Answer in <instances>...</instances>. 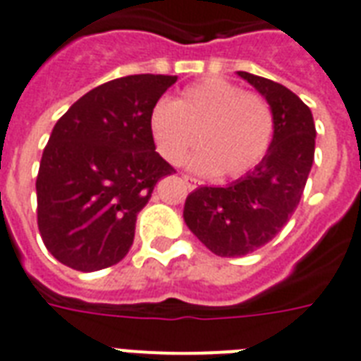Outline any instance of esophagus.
Instances as JSON below:
<instances>
[{
  "label": "esophagus",
  "instance_id": "1",
  "mask_svg": "<svg viewBox=\"0 0 361 361\" xmlns=\"http://www.w3.org/2000/svg\"><path fill=\"white\" fill-rule=\"evenodd\" d=\"M183 181H185V185L189 189H197L199 188V181L195 180V178H189V176H183Z\"/></svg>",
  "mask_w": 361,
  "mask_h": 361
}]
</instances>
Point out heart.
<instances>
[{
  "mask_svg": "<svg viewBox=\"0 0 361 361\" xmlns=\"http://www.w3.org/2000/svg\"><path fill=\"white\" fill-rule=\"evenodd\" d=\"M149 132L170 164H181L199 140L202 149L189 162L191 170L239 178L268 153L274 113L262 95L241 92L228 80L207 78L185 87L173 103L159 101L149 116Z\"/></svg>",
  "mask_w": 361,
  "mask_h": 361,
  "instance_id": "1",
  "label": "heart"
}]
</instances>
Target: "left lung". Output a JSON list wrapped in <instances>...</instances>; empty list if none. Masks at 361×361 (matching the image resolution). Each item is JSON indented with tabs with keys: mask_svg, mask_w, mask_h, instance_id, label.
Returning <instances> with one entry per match:
<instances>
[{
	"mask_svg": "<svg viewBox=\"0 0 361 361\" xmlns=\"http://www.w3.org/2000/svg\"><path fill=\"white\" fill-rule=\"evenodd\" d=\"M271 106L274 140L260 164L226 188L189 193L183 220L199 241L218 256H245L264 247L289 221L308 180L316 124L298 95L274 80L237 72Z\"/></svg>",
	"mask_w": 361,
	"mask_h": 361,
	"instance_id": "1",
	"label": "left lung"
}]
</instances>
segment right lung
Listing matches in <instances>:
<instances>
[{
	"mask_svg": "<svg viewBox=\"0 0 361 361\" xmlns=\"http://www.w3.org/2000/svg\"><path fill=\"white\" fill-rule=\"evenodd\" d=\"M178 76L133 74L97 85L53 128L42 154L38 228L59 262L97 271L120 262L135 220L173 170L154 151L149 116Z\"/></svg>",
	"mask_w": 361,
	"mask_h": 361,
	"instance_id": "add662e5",
	"label": "right lung"
}]
</instances>
